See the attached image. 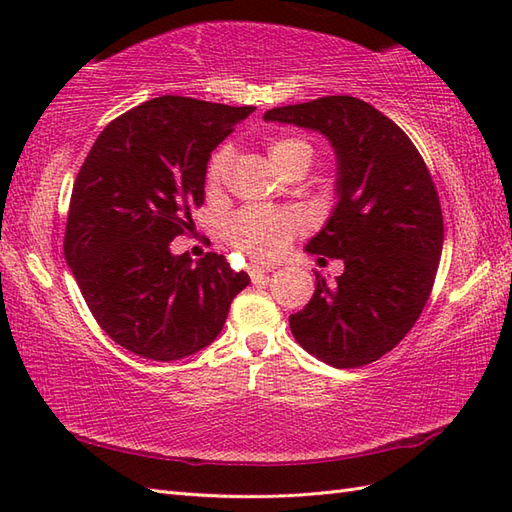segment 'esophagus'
Returning a JSON list of instances; mask_svg holds the SVG:
<instances>
[{
  "label": "esophagus",
  "instance_id": "34e87169",
  "mask_svg": "<svg viewBox=\"0 0 512 512\" xmlns=\"http://www.w3.org/2000/svg\"><path fill=\"white\" fill-rule=\"evenodd\" d=\"M248 273H250V279H253V284H262V281L266 279V275L273 273V266L253 264V266H248Z\"/></svg>",
  "mask_w": 512,
  "mask_h": 512
}]
</instances>
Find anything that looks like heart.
Listing matches in <instances>:
<instances>
[{"mask_svg":"<svg viewBox=\"0 0 512 512\" xmlns=\"http://www.w3.org/2000/svg\"><path fill=\"white\" fill-rule=\"evenodd\" d=\"M314 149L306 138L299 136H279L268 143V158L275 169H281L288 162H303L310 165ZM228 167V151L220 149L213 154L209 169H206V187L217 189L224 180ZM295 217L284 211H264L248 209L237 213L228 224V239L239 250H244L253 259H275L288 248L292 235H295Z\"/></svg>","mask_w":512,"mask_h":512,"instance_id":"heart-1","label":"heart"}]
</instances>
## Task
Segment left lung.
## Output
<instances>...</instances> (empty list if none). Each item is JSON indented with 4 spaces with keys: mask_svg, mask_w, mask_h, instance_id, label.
Returning <instances> with one entry per match:
<instances>
[{
    "mask_svg": "<svg viewBox=\"0 0 512 512\" xmlns=\"http://www.w3.org/2000/svg\"><path fill=\"white\" fill-rule=\"evenodd\" d=\"M268 123L312 129L336 156V204L306 253L343 259L332 284L317 273L310 303L290 314L297 343L332 367H361L405 339L427 303L444 224L429 169L409 136L354 96L275 107Z\"/></svg>",
    "mask_w": 512,
    "mask_h": 512,
    "instance_id": "left-lung-1",
    "label": "left lung"
}]
</instances>
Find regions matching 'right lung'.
Returning a JSON list of instances; mask_svg holds the SVG:
<instances>
[{
	"label": "right lung",
	"mask_w": 512,
	"mask_h": 512,
	"mask_svg": "<svg viewBox=\"0 0 512 512\" xmlns=\"http://www.w3.org/2000/svg\"><path fill=\"white\" fill-rule=\"evenodd\" d=\"M253 107L158 96L114 118L76 176L65 259L94 319L125 350L180 361L215 341L250 277L224 255L193 262L191 231L211 151Z\"/></svg>",
	"instance_id": "obj_1"
}]
</instances>
